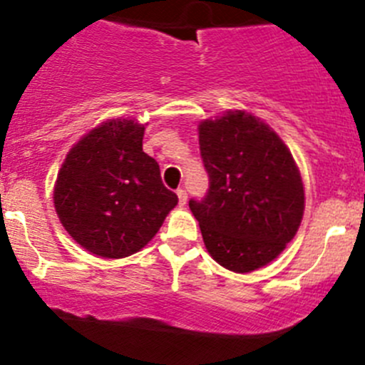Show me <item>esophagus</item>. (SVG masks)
Listing matches in <instances>:
<instances>
[{
	"label": "esophagus",
	"mask_w": 365,
	"mask_h": 365,
	"mask_svg": "<svg viewBox=\"0 0 365 365\" xmlns=\"http://www.w3.org/2000/svg\"><path fill=\"white\" fill-rule=\"evenodd\" d=\"M176 194H178V200H180V205H185L187 203V190L185 189H182V187H180L178 190H176Z\"/></svg>",
	"instance_id": "esophagus-1"
}]
</instances>
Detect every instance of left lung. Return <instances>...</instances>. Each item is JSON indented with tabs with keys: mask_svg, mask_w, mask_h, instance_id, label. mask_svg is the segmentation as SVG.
Here are the masks:
<instances>
[{
	"mask_svg": "<svg viewBox=\"0 0 365 365\" xmlns=\"http://www.w3.org/2000/svg\"><path fill=\"white\" fill-rule=\"evenodd\" d=\"M210 187L189 207L212 259L236 274L267 267L304 214L301 171L281 136L259 117L229 110L198 125Z\"/></svg>",
	"mask_w": 365,
	"mask_h": 365,
	"instance_id": "obj_1",
	"label": "left lung"
}]
</instances>
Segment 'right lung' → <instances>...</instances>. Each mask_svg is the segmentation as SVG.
<instances>
[{"label":"right lung","instance_id":"1","mask_svg":"<svg viewBox=\"0 0 365 365\" xmlns=\"http://www.w3.org/2000/svg\"><path fill=\"white\" fill-rule=\"evenodd\" d=\"M144 125L122 117L102 122L71 145L57 173L53 207L64 230L104 259L142 250L178 203L142 149Z\"/></svg>","mask_w":365,"mask_h":365}]
</instances>
